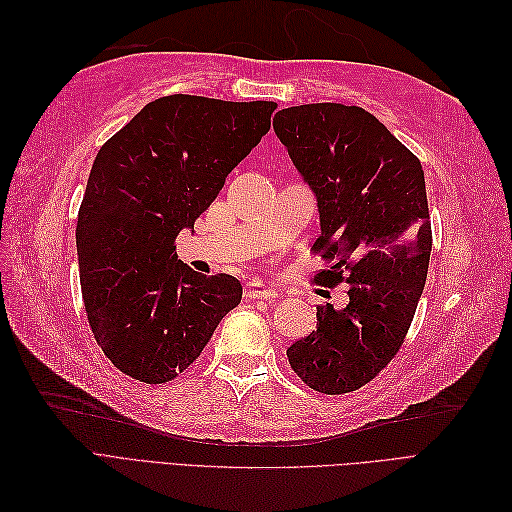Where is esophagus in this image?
I'll return each mask as SVG.
<instances>
[{
    "instance_id": "34e87169",
    "label": "esophagus",
    "mask_w": 512,
    "mask_h": 512,
    "mask_svg": "<svg viewBox=\"0 0 512 512\" xmlns=\"http://www.w3.org/2000/svg\"><path fill=\"white\" fill-rule=\"evenodd\" d=\"M245 297L247 299H265V301H273L277 297V290L267 286L265 282L260 280H252L250 284L245 286Z\"/></svg>"
}]
</instances>
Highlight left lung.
I'll return each mask as SVG.
<instances>
[{
	"instance_id": "left-lung-1",
	"label": "left lung",
	"mask_w": 512,
	"mask_h": 512,
	"mask_svg": "<svg viewBox=\"0 0 512 512\" xmlns=\"http://www.w3.org/2000/svg\"><path fill=\"white\" fill-rule=\"evenodd\" d=\"M273 130L312 188L331 267L324 286L348 284V303L316 307V331L294 342L290 367L309 389H361L404 344L421 299L431 222L425 173L414 153L359 106L301 104L277 111Z\"/></svg>"
}]
</instances>
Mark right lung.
<instances>
[{"instance_id":"add662e5","label":"right lung","mask_w":512,"mask_h":512,"mask_svg":"<svg viewBox=\"0 0 512 512\" xmlns=\"http://www.w3.org/2000/svg\"><path fill=\"white\" fill-rule=\"evenodd\" d=\"M275 102L175 94L98 151L76 224L83 303L111 363L162 384L188 369L241 303L237 277L192 271L175 239L271 128Z\"/></svg>"}]
</instances>
